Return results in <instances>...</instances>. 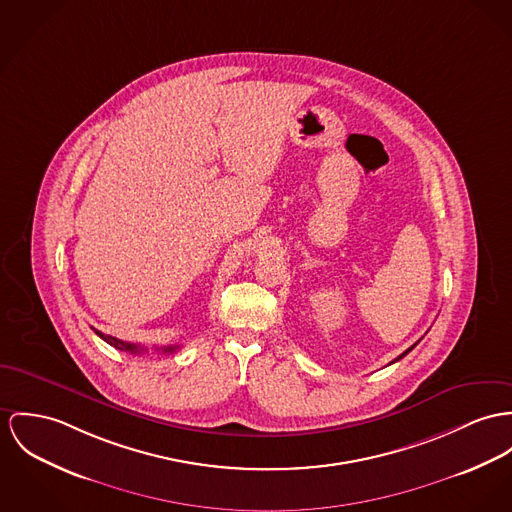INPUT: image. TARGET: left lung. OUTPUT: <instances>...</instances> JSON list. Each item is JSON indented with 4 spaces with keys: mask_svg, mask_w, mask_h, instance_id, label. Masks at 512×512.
Listing matches in <instances>:
<instances>
[{
    "mask_svg": "<svg viewBox=\"0 0 512 512\" xmlns=\"http://www.w3.org/2000/svg\"><path fill=\"white\" fill-rule=\"evenodd\" d=\"M413 347H415V345H413ZM413 347H409V349H407V351H405V353L399 354V356H397V358H395V360H399V358H403V356H405V354L409 353V351H413ZM395 360H394V362H395Z\"/></svg>",
    "mask_w": 512,
    "mask_h": 512,
    "instance_id": "left-lung-1",
    "label": "left lung"
}]
</instances>
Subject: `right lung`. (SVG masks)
Instances as JSON below:
<instances>
[{
	"label": "right lung",
	"instance_id": "obj_1",
	"mask_svg": "<svg viewBox=\"0 0 512 512\" xmlns=\"http://www.w3.org/2000/svg\"><path fill=\"white\" fill-rule=\"evenodd\" d=\"M95 333L105 341V343H109L111 347H115L118 351H126V353L130 354H140L142 351H146L144 347H140V345H134V343H124V341H120L117 337H111V335H105V333H101V331H97L95 329ZM175 349H179L177 345H169V347H161L158 351L161 353H173Z\"/></svg>",
	"mask_w": 512,
	"mask_h": 512
}]
</instances>
